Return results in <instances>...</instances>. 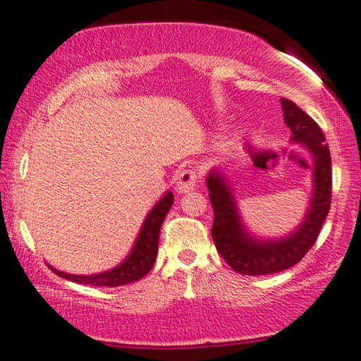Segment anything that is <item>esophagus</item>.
<instances>
[{
	"label": "esophagus",
	"instance_id": "1",
	"mask_svg": "<svg viewBox=\"0 0 361 361\" xmlns=\"http://www.w3.org/2000/svg\"><path fill=\"white\" fill-rule=\"evenodd\" d=\"M197 184V173L194 172L191 169H185V170H180L179 176H177V191L179 192H189L191 189L196 188Z\"/></svg>",
	"mask_w": 361,
	"mask_h": 361
}]
</instances>
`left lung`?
I'll use <instances>...</instances> for the list:
<instances>
[{
    "mask_svg": "<svg viewBox=\"0 0 361 361\" xmlns=\"http://www.w3.org/2000/svg\"><path fill=\"white\" fill-rule=\"evenodd\" d=\"M281 107L285 124L291 131V141L302 143L314 159V192H312L310 208L293 233L278 240L254 238L245 232L232 189L228 188L221 173L212 170L206 179L214 214L212 226L214 245L230 268L247 276L279 273L302 261V257L317 240L331 208V191H333L331 153L322 129L291 100L281 99Z\"/></svg>",
    "mask_w": 361,
    "mask_h": 361,
    "instance_id": "obj_1",
    "label": "left lung"
}]
</instances>
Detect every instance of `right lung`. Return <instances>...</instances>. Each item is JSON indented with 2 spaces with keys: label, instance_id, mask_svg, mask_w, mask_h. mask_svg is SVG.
<instances>
[{
  "label": "right lung",
  "instance_id": "add662e5",
  "mask_svg": "<svg viewBox=\"0 0 361 361\" xmlns=\"http://www.w3.org/2000/svg\"><path fill=\"white\" fill-rule=\"evenodd\" d=\"M173 202V194L165 192L164 197L153 206L152 212L148 213L147 220H145L143 226H141L140 235H137L135 245H133L131 254L116 266L114 269L104 271V273L97 274H68L63 271L54 269L52 266L49 268L54 271L56 274L70 281L82 283V285H92V286H123L135 283L137 279L147 276L149 269L153 268L157 259V252H159V237H160V226L164 224L165 216H167L170 206Z\"/></svg>",
  "mask_w": 361,
  "mask_h": 361
}]
</instances>
